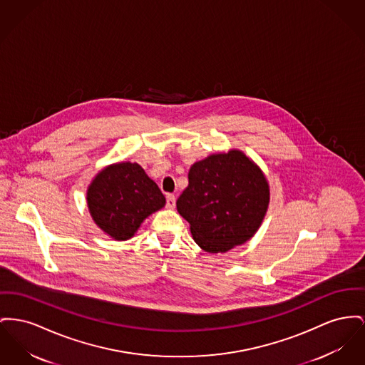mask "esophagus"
Returning <instances> with one entry per match:
<instances>
[{
    "mask_svg": "<svg viewBox=\"0 0 365 365\" xmlns=\"http://www.w3.org/2000/svg\"><path fill=\"white\" fill-rule=\"evenodd\" d=\"M175 205H176V197L173 194H167V207L175 208Z\"/></svg>",
    "mask_w": 365,
    "mask_h": 365,
    "instance_id": "esophagus-1",
    "label": "esophagus"
}]
</instances>
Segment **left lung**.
Segmentation results:
<instances>
[{"instance_id":"obj_1","label":"left lung","mask_w":365,"mask_h":365,"mask_svg":"<svg viewBox=\"0 0 365 365\" xmlns=\"http://www.w3.org/2000/svg\"><path fill=\"white\" fill-rule=\"evenodd\" d=\"M269 183L242 151L211 154L189 171V186L176 201L190 223L194 241L219 254L241 245L257 233L269 207Z\"/></svg>"}]
</instances>
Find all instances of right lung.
I'll list each match as a JSON object with an SVG mask.
<instances>
[{
  "label": "right lung",
  "instance_id": "1",
  "mask_svg": "<svg viewBox=\"0 0 365 365\" xmlns=\"http://www.w3.org/2000/svg\"><path fill=\"white\" fill-rule=\"evenodd\" d=\"M86 202L93 222L108 236L124 241L165 205V197L139 164L118 163L93 178Z\"/></svg>",
  "mask_w": 365,
  "mask_h": 365
}]
</instances>
